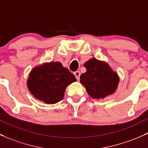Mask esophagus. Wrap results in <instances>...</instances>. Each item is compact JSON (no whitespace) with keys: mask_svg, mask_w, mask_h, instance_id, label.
Returning <instances> with one entry per match:
<instances>
[{"mask_svg":"<svg viewBox=\"0 0 148 148\" xmlns=\"http://www.w3.org/2000/svg\"><path fill=\"white\" fill-rule=\"evenodd\" d=\"M74 75H75V76L76 79H77V80H80V71H75V72H74Z\"/></svg>","mask_w":148,"mask_h":148,"instance_id":"34e87169","label":"esophagus"}]
</instances>
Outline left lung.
<instances>
[{"mask_svg": "<svg viewBox=\"0 0 148 148\" xmlns=\"http://www.w3.org/2000/svg\"><path fill=\"white\" fill-rule=\"evenodd\" d=\"M84 66L87 71L80 75V82L92 97L104 98L116 91L119 77L107 63L92 58L87 61Z\"/></svg>", "mask_w": 148, "mask_h": 148, "instance_id": "8db88e82", "label": "left lung"}]
</instances>
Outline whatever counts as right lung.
<instances>
[{"label":"right lung","mask_w":148,"mask_h":148,"mask_svg":"<svg viewBox=\"0 0 148 148\" xmlns=\"http://www.w3.org/2000/svg\"><path fill=\"white\" fill-rule=\"evenodd\" d=\"M75 81L74 75L60 62H50L31 71L27 87L37 99L46 104H56L63 99L66 87Z\"/></svg>","instance_id":"right-lung-1"}]
</instances>
